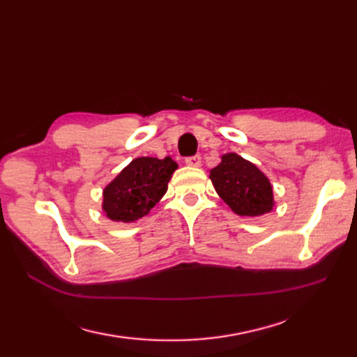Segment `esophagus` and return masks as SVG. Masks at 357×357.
I'll list each match as a JSON object with an SVG mask.
<instances>
[{"mask_svg":"<svg viewBox=\"0 0 357 357\" xmlns=\"http://www.w3.org/2000/svg\"><path fill=\"white\" fill-rule=\"evenodd\" d=\"M186 165L189 167H199L201 165V156L199 155H195V156H189L185 159Z\"/></svg>","mask_w":357,"mask_h":357,"instance_id":"1","label":"esophagus"}]
</instances>
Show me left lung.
Returning <instances> with one entry per match:
<instances>
[{
  "label": "left lung",
  "mask_w": 357,
  "mask_h": 357,
  "mask_svg": "<svg viewBox=\"0 0 357 357\" xmlns=\"http://www.w3.org/2000/svg\"><path fill=\"white\" fill-rule=\"evenodd\" d=\"M210 178L218 195L235 214L257 218L274 207L271 181L240 155H222L220 164L210 171Z\"/></svg>",
  "instance_id": "left-lung-1"
}]
</instances>
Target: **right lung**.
<instances>
[{"label": "right lung", "mask_w": 357, "mask_h": 357, "mask_svg": "<svg viewBox=\"0 0 357 357\" xmlns=\"http://www.w3.org/2000/svg\"><path fill=\"white\" fill-rule=\"evenodd\" d=\"M177 168V162L169 156L135 158L104 188L102 211L113 222L142 219L165 195Z\"/></svg>", "instance_id": "1"}]
</instances>
